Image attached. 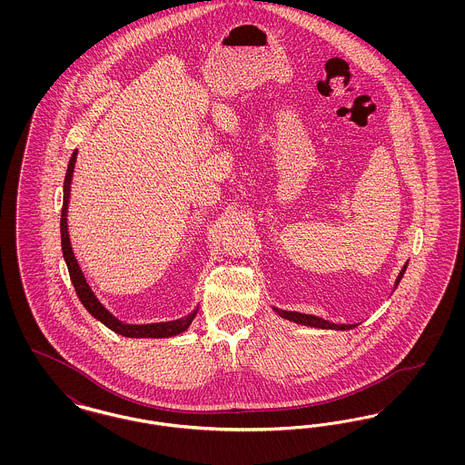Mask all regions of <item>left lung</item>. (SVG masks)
Returning <instances> with one entry per match:
<instances>
[{
    "mask_svg": "<svg viewBox=\"0 0 465 465\" xmlns=\"http://www.w3.org/2000/svg\"><path fill=\"white\" fill-rule=\"evenodd\" d=\"M406 265L402 266L401 273L398 275V281H396V286L399 284V281L402 279L404 272H406ZM281 317L292 321L296 324H303V326H310V328H321V330H338V331H347V330H352L357 324H334L330 321H324L321 317H315V315H309V313H298V312H286V310L273 309Z\"/></svg>",
    "mask_w": 465,
    "mask_h": 465,
    "instance_id": "1",
    "label": "left lung"
}]
</instances>
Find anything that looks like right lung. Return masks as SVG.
I'll use <instances>...</instances> for the list:
<instances>
[{"mask_svg":"<svg viewBox=\"0 0 465 465\" xmlns=\"http://www.w3.org/2000/svg\"><path fill=\"white\" fill-rule=\"evenodd\" d=\"M76 153L73 152L69 165H67L66 179H64V200H63V214H61V242H63V254L66 260L67 270H69V277L71 282L74 286V291L80 298V302L84 303V307L89 310L97 321H101L106 328H110L111 331L118 332L122 336L127 338H169V336H176L179 332L186 331L188 326L192 324V321L195 319L199 309L193 310L190 315H186L184 319L173 321V322H158V324H125L122 321H118L110 310L104 309V305L95 298V294L92 292L87 279L82 272V268L78 265L71 242H69V233H67V203H69V190H71V177H73V169H74V162H76Z\"/></svg>","mask_w":465,"mask_h":465,"instance_id":"right-lung-1","label":"right lung"}]
</instances>
